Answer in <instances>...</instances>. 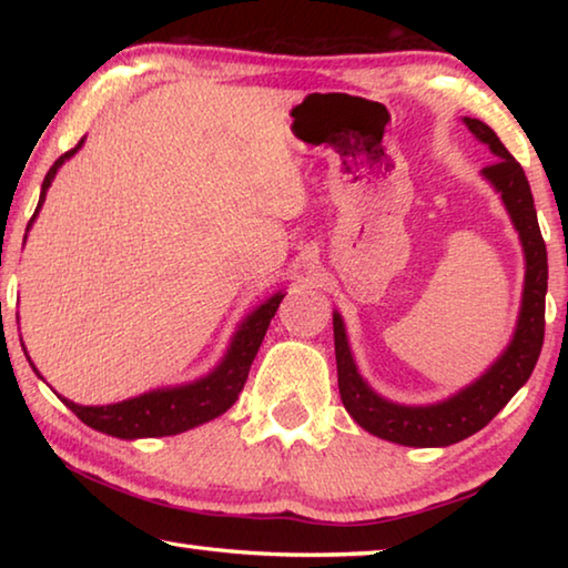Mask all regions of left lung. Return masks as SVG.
Returning <instances> with one entry per match:
<instances>
[{
  "label": "left lung",
  "mask_w": 568,
  "mask_h": 568,
  "mask_svg": "<svg viewBox=\"0 0 568 568\" xmlns=\"http://www.w3.org/2000/svg\"><path fill=\"white\" fill-rule=\"evenodd\" d=\"M466 124L498 158L491 165L484 168V175L501 192V200L514 220L518 235H521L526 253L524 303L511 345L491 365L486 376H480L474 386L460 390L458 396L438 403V406L408 408L383 400L365 386L358 371H355L341 315H333L335 363H338V388L345 410L368 434L400 446H450L474 436L528 381L544 345L549 263H546V243L536 220L531 187H528L524 168L518 165L511 152L504 148V142L498 140V134L486 122L466 118Z\"/></svg>",
  "instance_id": "1"
}]
</instances>
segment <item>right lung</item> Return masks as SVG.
I'll use <instances>...</instances> for the list:
<instances>
[{"mask_svg": "<svg viewBox=\"0 0 568 568\" xmlns=\"http://www.w3.org/2000/svg\"><path fill=\"white\" fill-rule=\"evenodd\" d=\"M82 142L84 140L77 142L72 150H67L62 158H57L50 172H47V178L42 182V192H40V203H37L32 220L37 217V213H40L47 187L52 185L57 170H60V165L67 158H72L74 152L82 148ZM281 301H283V293H277L271 297V301L257 307L253 315H247L243 328L237 331L233 345H230L225 361L203 381L190 383V386H180V388L152 390V393H145V396L112 403V406H80V403L62 398L64 406L70 408L82 423H88L90 428L102 430V434L108 436H118V438L175 436V434H182V430L200 426V423L213 420L237 400L240 390H243L247 381L250 365L255 361L257 348H261L267 325H271Z\"/></svg>", "mask_w": 568, "mask_h": 568, "instance_id": "1", "label": "right lung"}]
</instances>
